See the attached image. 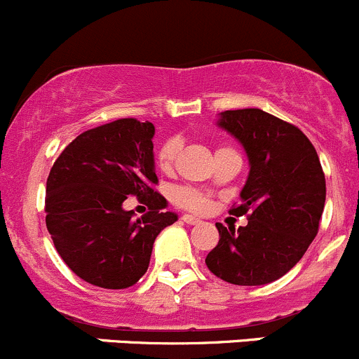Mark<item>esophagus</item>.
Segmentation results:
<instances>
[{
	"instance_id": "1",
	"label": "esophagus",
	"mask_w": 359,
	"mask_h": 359,
	"mask_svg": "<svg viewBox=\"0 0 359 359\" xmlns=\"http://www.w3.org/2000/svg\"><path fill=\"white\" fill-rule=\"evenodd\" d=\"M182 220L187 224V226H200L201 224V220L196 219V217H193V215H182Z\"/></svg>"
}]
</instances>
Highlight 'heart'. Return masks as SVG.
<instances>
[{"label": "heart", "instance_id": "heart-1", "mask_svg": "<svg viewBox=\"0 0 359 359\" xmlns=\"http://www.w3.org/2000/svg\"><path fill=\"white\" fill-rule=\"evenodd\" d=\"M180 147H182V140L179 137H170L166 139L165 142L161 144L158 151V165L159 168L168 172V170L173 168L175 165V159L179 156ZM222 149H229V147H220L219 151ZM173 203L180 208H186L189 212H196V213H205L206 210L210 208V196L206 193H203L200 189H194V187L184 186V187H177L173 191Z\"/></svg>", "mask_w": 359, "mask_h": 359}]
</instances>
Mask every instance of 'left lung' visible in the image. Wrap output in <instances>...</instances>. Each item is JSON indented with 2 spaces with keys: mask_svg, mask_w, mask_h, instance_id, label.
Returning a JSON list of instances; mask_svg holds the SVG:
<instances>
[{
  "mask_svg": "<svg viewBox=\"0 0 359 359\" xmlns=\"http://www.w3.org/2000/svg\"><path fill=\"white\" fill-rule=\"evenodd\" d=\"M219 126L247 151V184L229 212L247 215L248 224L236 231L217 222L220 240L205 262L227 283L267 285L287 274L316 238L327 198L323 168L302 130L269 112L224 111Z\"/></svg>",
  "mask_w": 359,
  "mask_h": 359,
  "instance_id": "obj_1",
  "label": "left lung"
}]
</instances>
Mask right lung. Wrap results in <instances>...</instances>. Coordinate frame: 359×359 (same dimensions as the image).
<instances>
[{"instance_id":"add662e5","label":"right lung","mask_w":359,"mask_h":359,"mask_svg":"<svg viewBox=\"0 0 359 359\" xmlns=\"http://www.w3.org/2000/svg\"><path fill=\"white\" fill-rule=\"evenodd\" d=\"M154 125L116 119L76 137L46 180V229L69 269L109 290L133 287L149 267L154 240L177 215L166 200L153 154ZM137 196L151 210L140 219L122 203Z\"/></svg>"}]
</instances>
